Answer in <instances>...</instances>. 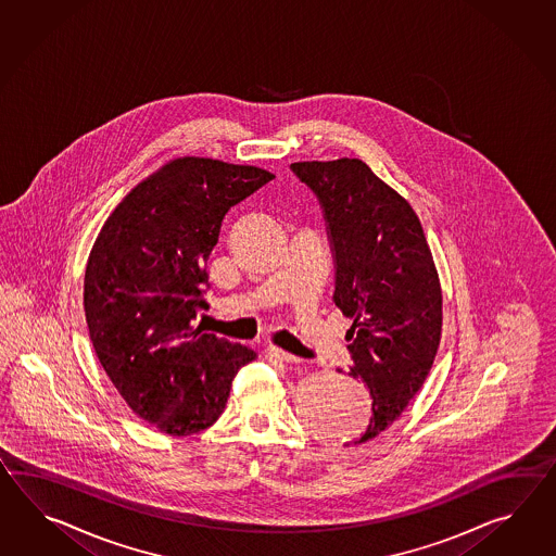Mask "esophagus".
I'll list each match as a JSON object with an SVG mask.
<instances>
[{
    "label": "esophagus",
    "mask_w": 556,
    "mask_h": 556,
    "mask_svg": "<svg viewBox=\"0 0 556 556\" xmlns=\"http://www.w3.org/2000/svg\"><path fill=\"white\" fill-rule=\"evenodd\" d=\"M267 357H269V359H275V362H283V364H299V362H301V359L295 357V355L283 352V350L275 348V345H271V348L267 350Z\"/></svg>",
    "instance_id": "1"
}]
</instances>
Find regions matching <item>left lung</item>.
<instances>
[{
  "mask_svg": "<svg viewBox=\"0 0 556 556\" xmlns=\"http://www.w3.org/2000/svg\"><path fill=\"white\" fill-rule=\"evenodd\" d=\"M317 194L336 255L333 301L352 319L350 376L371 395L353 446L397 420L420 392L442 338V287L420 218L359 159L291 164Z\"/></svg>",
  "mask_w": 556,
  "mask_h": 556,
  "instance_id": "obj_1",
  "label": "left lung"
}]
</instances>
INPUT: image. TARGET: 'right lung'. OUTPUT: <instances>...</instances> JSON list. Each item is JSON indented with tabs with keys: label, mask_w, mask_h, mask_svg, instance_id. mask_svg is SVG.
I'll use <instances>...</instances> for the list:
<instances>
[{
	"label": "right lung",
	"mask_w": 556,
	"mask_h": 556,
	"mask_svg": "<svg viewBox=\"0 0 556 556\" xmlns=\"http://www.w3.org/2000/svg\"><path fill=\"white\" fill-rule=\"evenodd\" d=\"M251 166L178 156L140 180L104 220L86 275L96 355L138 418L170 435L213 426L257 352L192 327L206 309V261L230 206L273 180Z\"/></svg>",
	"instance_id": "add662e5"
}]
</instances>
